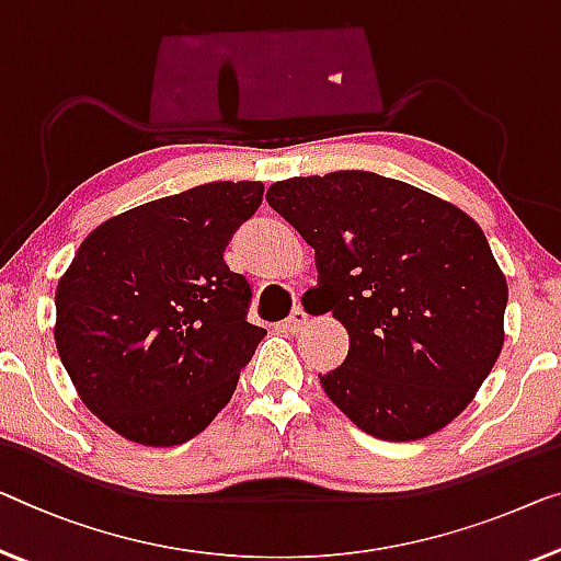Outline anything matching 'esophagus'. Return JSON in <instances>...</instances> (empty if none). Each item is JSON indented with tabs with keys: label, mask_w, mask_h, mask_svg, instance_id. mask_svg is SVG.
Here are the masks:
<instances>
[{
	"label": "esophagus",
	"mask_w": 561,
	"mask_h": 561,
	"mask_svg": "<svg viewBox=\"0 0 561 561\" xmlns=\"http://www.w3.org/2000/svg\"><path fill=\"white\" fill-rule=\"evenodd\" d=\"M307 324H309V314L305 312V307H302V305L291 309L287 320H284V328H287L289 332H299V330H305Z\"/></svg>",
	"instance_id": "34e87169"
}]
</instances>
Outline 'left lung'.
I'll list each match as a JSON object with an SVG mask.
<instances>
[{
	"instance_id": "1",
	"label": "left lung",
	"mask_w": 561,
	"mask_h": 561,
	"mask_svg": "<svg viewBox=\"0 0 561 561\" xmlns=\"http://www.w3.org/2000/svg\"><path fill=\"white\" fill-rule=\"evenodd\" d=\"M266 201L314 249L345 363L320 382L357 428L417 440L471 403L504 345L508 287L479 224L370 171L279 181Z\"/></svg>"
}]
</instances>
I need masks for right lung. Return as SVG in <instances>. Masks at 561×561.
<instances>
[{
    "instance_id": "right-lung-1",
    "label": "right lung",
    "mask_w": 561,
    "mask_h": 561,
    "mask_svg": "<svg viewBox=\"0 0 561 561\" xmlns=\"http://www.w3.org/2000/svg\"><path fill=\"white\" fill-rule=\"evenodd\" d=\"M262 196L259 181L204 183L113 216L75 252L55 291L57 353L123 438L179 446L231 400L266 330L224 252Z\"/></svg>"
}]
</instances>
